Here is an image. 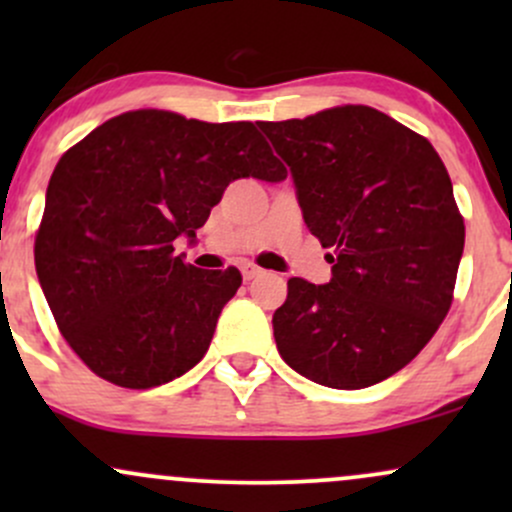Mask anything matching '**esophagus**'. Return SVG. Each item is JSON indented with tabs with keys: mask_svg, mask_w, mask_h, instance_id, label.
Instances as JSON below:
<instances>
[{
	"mask_svg": "<svg viewBox=\"0 0 512 512\" xmlns=\"http://www.w3.org/2000/svg\"><path fill=\"white\" fill-rule=\"evenodd\" d=\"M260 274H262V269L255 267V264H245V267H243V279L245 281H252L255 276H260Z\"/></svg>",
	"mask_w": 512,
	"mask_h": 512,
	"instance_id": "esophagus-1",
	"label": "esophagus"
}]
</instances>
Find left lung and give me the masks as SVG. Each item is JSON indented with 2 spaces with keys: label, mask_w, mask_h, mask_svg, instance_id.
<instances>
[{
  "label": "left lung",
  "mask_w": 512,
  "mask_h": 512,
  "mask_svg": "<svg viewBox=\"0 0 512 512\" xmlns=\"http://www.w3.org/2000/svg\"><path fill=\"white\" fill-rule=\"evenodd\" d=\"M291 170L330 284L289 279L276 349L303 378L361 390L395 375L448 315L464 221L431 142L368 105L257 122Z\"/></svg>",
  "instance_id": "1"
}]
</instances>
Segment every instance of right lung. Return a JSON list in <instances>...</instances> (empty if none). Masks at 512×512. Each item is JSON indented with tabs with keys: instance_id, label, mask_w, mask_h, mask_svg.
I'll use <instances>...</instances> for the list:
<instances>
[{
	"instance_id": "add662e5",
	"label": "right lung",
	"mask_w": 512,
	"mask_h": 512,
	"mask_svg": "<svg viewBox=\"0 0 512 512\" xmlns=\"http://www.w3.org/2000/svg\"><path fill=\"white\" fill-rule=\"evenodd\" d=\"M286 168L252 122L132 110L60 158L35 236V272L62 337L98 378L149 390L207 354L243 276L197 269L175 238H197L233 180Z\"/></svg>"
}]
</instances>
